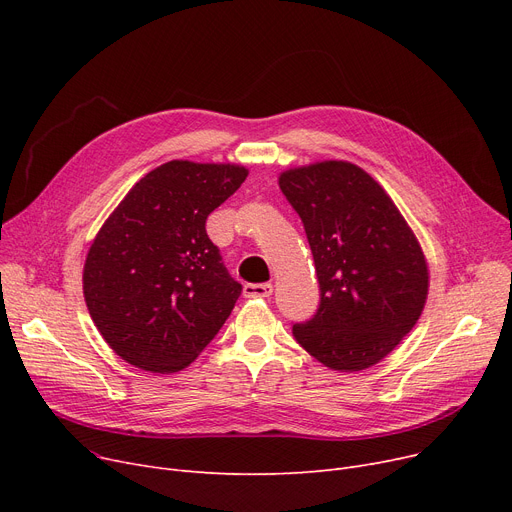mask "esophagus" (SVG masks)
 I'll list each match as a JSON object with an SVG mask.
<instances>
[{
    "label": "esophagus",
    "mask_w": 512,
    "mask_h": 512,
    "mask_svg": "<svg viewBox=\"0 0 512 512\" xmlns=\"http://www.w3.org/2000/svg\"><path fill=\"white\" fill-rule=\"evenodd\" d=\"M274 292V286L272 284H267V282H263V284H245V288H242V294H245L247 299H265V297H270V294Z\"/></svg>",
    "instance_id": "obj_1"
}]
</instances>
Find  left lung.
<instances>
[{
	"mask_svg": "<svg viewBox=\"0 0 512 512\" xmlns=\"http://www.w3.org/2000/svg\"><path fill=\"white\" fill-rule=\"evenodd\" d=\"M315 261L319 307L292 334L336 371L382 361L423 311L427 265L384 188L348 161H321L280 176Z\"/></svg>",
	"mask_w": 512,
	"mask_h": 512,
	"instance_id": "8db88e82",
	"label": "left lung"
}]
</instances>
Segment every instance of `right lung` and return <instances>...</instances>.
<instances>
[{
  "mask_svg": "<svg viewBox=\"0 0 512 512\" xmlns=\"http://www.w3.org/2000/svg\"><path fill=\"white\" fill-rule=\"evenodd\" d=\"M247 170L168 161L130 188L85 261L97 330L134 367L174 373L193 363L234 309L242 286L207 236V215Z\"/></svg>",
  "mask_w": 512,
  "mask_h": 512,
  "instance_id": "obj_1",
  "label": "right lung"
}]
</instances>
